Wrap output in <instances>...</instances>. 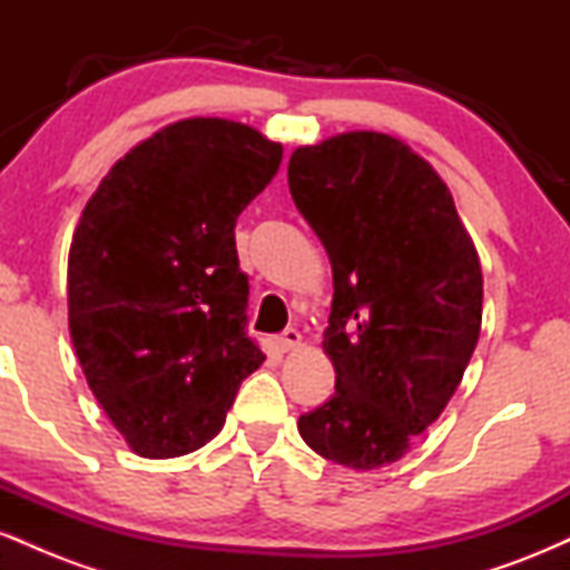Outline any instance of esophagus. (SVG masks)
<instances>
[{"label": "esophagus", "mask_w": 570, "mask_h": 570, "mask_svg": "<svg viewBox=\"0 0 570 570\" xmlns=\"http://www.w3.org/2000/svg\"><path fill=\"white\" fill-rule=\"evenodd\" d=\"M299 343H303V335H299L297 330H286L284 335L276 337V348L281 353H289V351H297Z\"/></svg>", "instance_id": "1"}]
</instances>
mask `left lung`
<instances>
[{
  "label": "left lung",
  "instance_id": "obj_1",
  "mask_svg": "<svg viewBox=\"0 0 570 570\" xmlns=\"http://www.w3.org/2000/svg\"><path fill=\"white\" fill-rule=\"evenodd\" d=\"M289 193L335 286L322 343L335 394L299 415V436L372 472L407 453L461 385L482 326L480 257L442 176L396 136L297 147Z\"/></svg>",
  "mask_w": 570,
  "mask_h": 570
}]
</instances>
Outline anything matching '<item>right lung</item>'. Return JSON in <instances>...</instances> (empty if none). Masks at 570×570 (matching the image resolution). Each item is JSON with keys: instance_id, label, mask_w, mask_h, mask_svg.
<instances>
[{"instance_id": "obj_1", "label": "right lung", "mask_w": 570, "mask_h": 570, "mask_svg": "<svg viewBox=\"0 0 570 570\" xmlns=\"http://www.w3.org/2000/svg\"><path fill=\"white\" fill-rule=\"evenodd\" d=\"M284 147L246 122L187 117L128 149L85 203L69 248V335L128 448L212 442L265 353L246 337L235 222Z\"/></svg>"}]
</instances>
